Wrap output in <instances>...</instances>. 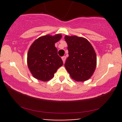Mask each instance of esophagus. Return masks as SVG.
I'll list each match as a JSON object with an SVG mask.
<instances>
[{
	"instance_id": "1",
	"label": "esophagus",
	"mask_w": 122,
	"mask_h": 122,
	"mask_svg": "<svg viewBox=\"0 0 122 122\" xmlns=\"http://www.w3.org/2000/svg\"><path fill=\"white\" fill-rule=\"evenodd\" d=\"M62 60L63 61V62H64V63H65V60H66V56L62 57Z\"/></svg>"
}]
</instances>
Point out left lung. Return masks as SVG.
I'll list each match as a JSON object with an SVG mask.
<instances>
[{
	"label": "left lung",
	"instance_id": "1",
	"mask_svg": "<svg viewBox=\"0 0 122 122\" xmlns=\"http://www.w3.org/2000/svg\"><path fill=\"white\" fill-rule=\"evenodd\" d=\"M69 57L65 64L66 71L73 79L84 81L92 76L96 66V55L87 40L77 36H66Z\"/></svg>",
	"mask_w": 122,
	"mask_h": 122
}]
</instances>
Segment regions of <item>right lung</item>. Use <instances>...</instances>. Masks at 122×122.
Returning a JSON list of instances; mask_svg holds the SVG:
<instances>
[{"instance_id": "add662e5", "label": "right lung", "mask_w": 122, "mask_h": 122, "mask_svg": "<svg viewBox=\"0 0 122 122\" xmlns=\"http://www.w3.org/2000/svg\"><path fill=\"white\" fill-rule=\"evenodd\" d=\"M61 37L60 34L46 35L38 38L31 45L27 54V65L36 79L43 81L49 80L63 65L55 47V43Z\"/></svg>"}]
</instances>
